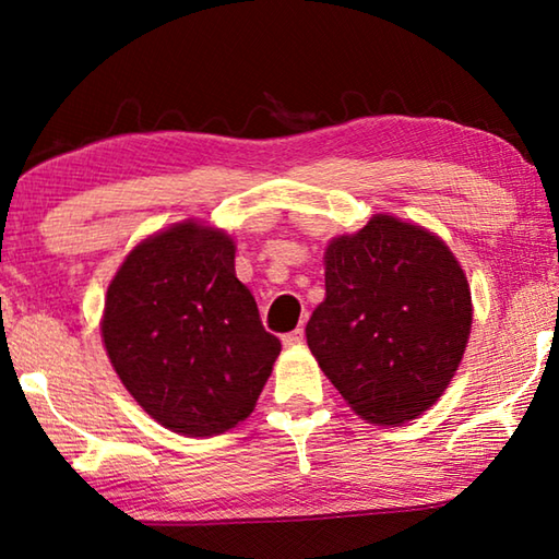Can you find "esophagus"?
<instances>
[{"mask_svg":"<svg viewBox=\"0 0 559 559\" xmlns=\"http://www.w3.org/2000/svg\"><path fill=\"white\" fill-rule=\"evenodd\" d=\"M302 337H306V330L296 328V330H293V333H286L281 340H283V345H286V347H293V345H300Z\"/></svg>","mask_w":559,"mask_h":559,"instance_id":"esophagus-1","label":"esophagus"}]
</instances>
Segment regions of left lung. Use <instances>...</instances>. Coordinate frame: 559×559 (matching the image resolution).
<instances>
[{
    "label": "left lung",
    "mask_w": 559,
    "mask_h": 559,
    "mask_svg": "<svg viewBox=\"0 0 559 559\" xmlns=\"http://www.w3.org/2000/svg\"><path fill=\"white\" fill-rule=\"evenodd\" d=\"M466 273L439 236L377 214L325 251L308 347L372 424H404L447 390L471 333Z\"/></svg>",
    "instance_id": "obj_1"
}]
</instances>
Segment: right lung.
Wrapping results in <instances>:
<instances>
[{"label":"right lung","instance_id":"right-lung-1","mask_svg":"<svg viewBox=\"0 0 559 559\" xmlns=\"http://www.w3.org/2000/svg\"><path fill=\"white\" fill-rule=\"evenodd\" d=\"M100 330L128 392L187 437L243 421L281 353L236 278L234 241L194 222L130 251L108 286Z\"/></svg>","mask_w":559,"mask_h":559}]
</instances>
